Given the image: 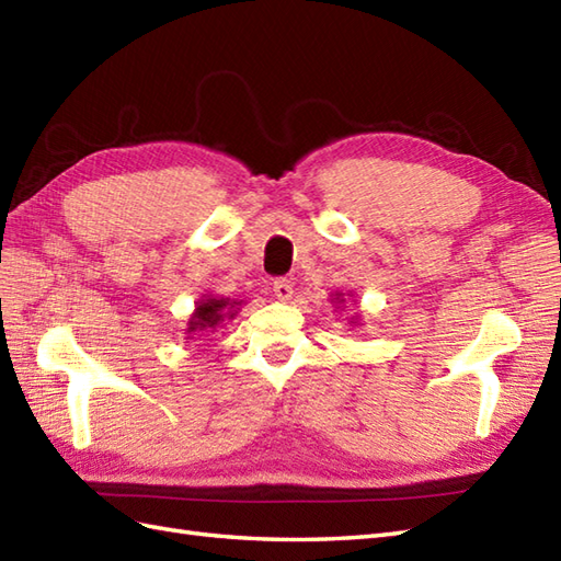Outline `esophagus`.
Returning <instances> with one entry per match:
<instances>
[{
  "instance_id": "obj_1",
  "label": "esophagus",
  "mask_w": 561,
  "mask_h": 561,
  "mask_svg": "<svg viewBox=\"0 0 561 561\" xmlns=\"http://www.w3.org/2000/svg\"><path fill=\"white\" fill-rule=\"evenodd\" d=\"M272 291H275V296L279 300H289L294 296V284H291V279L279 277V279L272 282Z\"/></svg>"
}]
</instances>
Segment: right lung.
Instances as JSON below:
<instances>
[{"instance_id": "right-lung-1", "label": "right lung", "mask_w": 561, "mask_h": 561, "mask_svg": "<svg viewBox=\"0 0 561 561\" xmlns=\"http://www.w3.org/2000/svg\"><path fill=\"white\" fill-rule=\"evenodd\" d=\"M229 300L227 298H208L204 300V304H198L194 318L190 322V332H196V329H206V327H215L218 324L225 314H229L232 318L234 312H229Z\"/></svg>"}]
</instances>
